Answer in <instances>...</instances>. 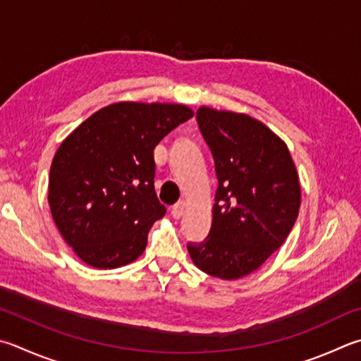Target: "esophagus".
<instances>
[{
    "mask_svg": "<svg viewBox=\"0 0 361 361\" xmlns=\"http://www.w3.org/2000/svg\"><path fill=\"white\" fill-rule=\"evenodd\" d=\"M186 200H180L178 203H175V205L172 207V216L175 219H180L183 214H185V209H186Z\"/></svg>",
    "mask_w": 361,
    "mask_h": 361,
    "instance_id": "esophagus-1",
    "label": "esophagus"
}]
</instances>
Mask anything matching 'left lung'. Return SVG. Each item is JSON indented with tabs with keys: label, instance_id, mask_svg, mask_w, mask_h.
I'll use <instances>...</instances> for the list:
<instances>
[{
	"label": "left lung",
	"instance_id": "8db88e82",
	"mask_svg": "<svg viewBox=\"0 0 361 361\" xmlns=\"http://www.w3.org/2000/svg\"><path fill=\"white\" fill-rule=\"evenodd\" d=\"M197 123L218 189L212 231L188 251L203 273L245 278L289 237L301 203L298 172L284 140L252 116L203 106Z\"/></svg>",
	"mask_w": 361,
	"mask_h": 361
}]
</instances>
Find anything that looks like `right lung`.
I'll use <instances>...</instances> for the list:
<instances>
[{"label": "right lung", "mask_w": 361, "mask_h": 361, "mask_svg": "<svg viewBox=\"0 0 361 361\" xmlns=\"http://www.w3.org/2000/svg\"><path fill=\"white\" fill-rule=\"evenodd\" d=\"M194 116L183 104L115 102L61 142L51 161L49 205L64 241L99 270L134 262L166 214L154 192L153 149Z\"/></svg>", "instance_id": "right-lung-1"}]
</instances>
